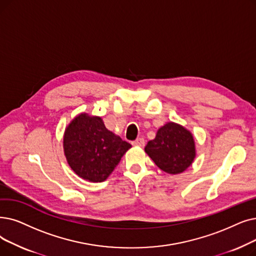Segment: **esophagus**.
<instances>
[{
    "instance_id": "esophagus-1",
    "label": "esophagus",
    "mask_w": 256,
    "mask_h": 256,
    "mask_svg": "<svg viewBox=\"0 0 256 256\" xmlns=\"http://www.w3.org/2000/svg\"><path fill=\"white\" fill-rule=\"evenodd\" d=\"M132 146H140V148H142V146H144V144H146V141H144L143 138H138V139H136L135 141H132Z\"/></svg>"
}]
</instances>
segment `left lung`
Segmentation results:
<instances>
[{"label": "left lung", "mask_w": 256, "mask_h": 256, "mask_svg": "<svg viewBox=\"0 0 256 256\" xmlns=\"http://www.w3.org/2000/svg\"><path fill=\"white\" fill-rule=\"evenodd\" d=\"M144 150L161 170L170 174L185 172L196 154L192 132L172 121L157 130L154 139L148 142Z\"/></svg>", "instance_id": "8db88e82"}]
</instances>
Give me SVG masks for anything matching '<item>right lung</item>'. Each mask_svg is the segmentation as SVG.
<instances>
[{"instance_id":"obj_1","label":"right lung","mask_w":256,"mask_h":256,"mask_svg":"<svg viewBox=\"0 0 256 256\" xmlns=\"http://www.w3.org/2000/svg\"><path fill=\"white\" fill-rule=\"evenodd\" d=\"M132 148L108 130L102 117L78 114L66 126L64 152L71 170L88 182H104Z\"/></svg>"}]
</instances>
